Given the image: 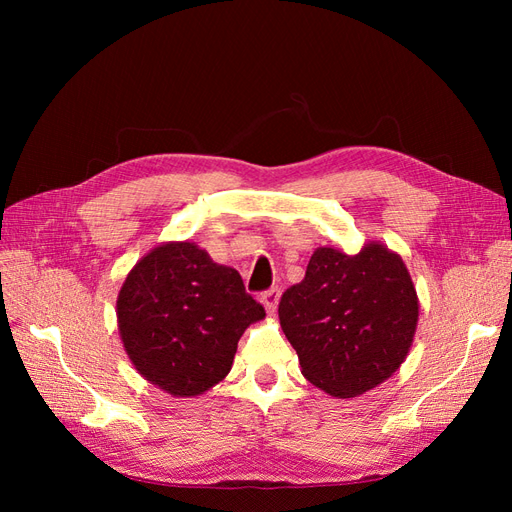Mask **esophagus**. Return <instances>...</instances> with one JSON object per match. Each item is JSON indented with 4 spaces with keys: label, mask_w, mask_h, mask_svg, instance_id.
Wrapping results in <instances>:
<instances>
[{
    "label": "esophagus",
    "mask_w": 512,
    "mask_h": 512,
    "mask_svg": "<svg viewBox=\"0 0 512 512\" xmlns=\"http://www.w3.org/2000/svg\"><path fill=\"white\" fill-rule=\"evenodd\" d=\"M280 297H282V290H280V288H271V290H267L265 294H262L260 301H262V305H265L269 316L275 314L277 303H280Z\"/></svg>",
    "instance_id": "esophagus-1"
}]
</instances>
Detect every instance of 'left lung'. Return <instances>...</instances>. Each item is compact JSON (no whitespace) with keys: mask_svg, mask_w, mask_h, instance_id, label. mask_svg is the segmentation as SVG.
Here are the masks:
<instances>
[{"mask_svg":"<svg viewBox=\"0 0 512 512\" xmlns=\"http://www.w3.org/2000/svg\"><path fill=\"white\" fill-rule=\"evenodd\" d=\"M418 307L406 262L367 241L359 254L316 247L305 280L282 294L277 312L301 374L348 399L376 389L406 361Z\"/></svg>","mask_w":512,"mask_h":512,"instance_id":"1","label":"left lung"}]
</instances>
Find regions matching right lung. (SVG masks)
I'll return each instance as SVG.
<instances>
[{
	"label": "right lung",
	"mask_w": 512,
	"mask_h": 512,
	"mask_svg": "<svg viewBox=\"0 0 512 512\" xmlns=\"http://www.w3.org/2000/svg\"><path fill=\"white\" fill-rule=\"evenodd\" d=\"M265 318L237 269L192 241H166L130 269L117 297V327L134 369L173 397L222 382L239 337Z\"/></svg>",
	"instance_id": "1"
}]
</instances>
